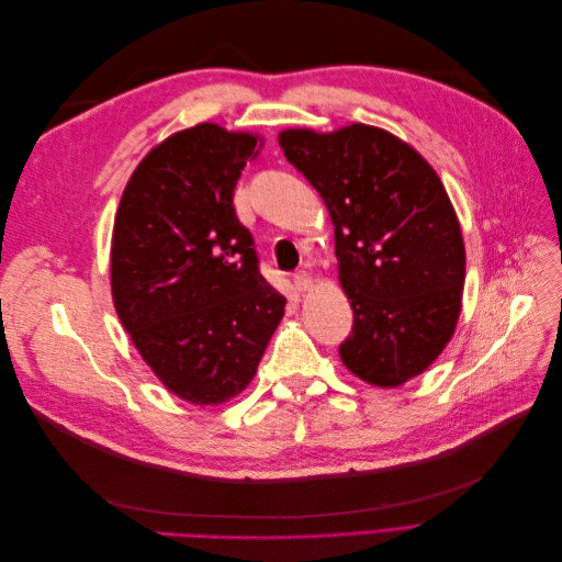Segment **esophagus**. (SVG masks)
<instances>
[{
	"mask_svg": "<svg viewBox=\"0 0 562 562\" xmlns=\"http://www.w3.org/2000/svg\"><path fill=\"white\" fill-rule=\"evenodd\" d=\"M293 283H295V288H297L300 293H304V291H310L314 281H312V277L307 274V271H297V274L293 277Z\"/></svg>",
	"mask_w": 562,
	"mask_h": 562,
	"instance_id": "obj_1",
	"label": "esophagus"
}]
</instances>
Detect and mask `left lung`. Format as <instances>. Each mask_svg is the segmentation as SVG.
Instances as JSON below:
<instances>
[{
	"label": "left lung",
	"mask_w": 562,
	"mask_h": 562,
	"mask_svg": "<svg viewBox=\"0 0 562 562\" xmlns=\"http://www.w3.org/2000/svg\"><path fill=\"white\" fill-rule=\"evenodd\" d=\"M279 145L333 220L339 285L353 310L342 363L380 389L422 375L454 335L467 279L443 182L413 145L378 126L285 128Z\"/></svg>",
	"instance_id": "8db88e82"
}]
</instances>
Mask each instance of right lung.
<instances>
[{
	"label": "right lung",
	"mask_w": 562,
	"mask_h": 562,
	"mask_svg": "<svg viewBox=\"0 0 562 562\" xmlns=\"http://www.w3.org/2000/svg\"><path fill=\"white\" fill-rule=\"evenodd\" d=\"M265 138L203 122L135 166L112 229V302L159 382L223 405L252 382L285 297L258 269L234 187Z\"/></svg>",
	"instance_id": "obj_1"
}]
</instances>
